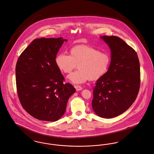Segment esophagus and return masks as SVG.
Returning <instances> with one entry per match:
<instances>
[{
	"label": "esophagus",
	"mask_w": 154,
	"mask_h": 154,
	"mask_svg": "<svg viewBox=\"0 0 154 154\" xmlns=\"http://www.w3.org/2000/svg\"><path fill=\"white\" fill-rule=\"evenodd\" d=\"M74 88L76 89L77 91H80L82 90V87L81 86H80V85H74Z\"/></svg>",
	"instance_id": "esophagus-1"
}]
</instances>
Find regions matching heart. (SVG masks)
<instances>
[{
	"label": "heart",
	"mask_w": 154,
	"mask_h": 154,
	"mask_svg": "<svg viewBox=\"0 0 154 154\" xmlns=\"http://www.w3.org/2000/svg\"><path fill=\"white\" fill-rule=\"evenodd\" d=\"M56 63L59 69L64 73H70L73 69H78L68 76L74 84H82L88 80H96L102 77L108 70L110 57L107 53L100 52L88 45H77L70 50V55L61 54L57 56Z\"/></svg>",
	"instance_id": "b5f03b06"
}]
</instances>
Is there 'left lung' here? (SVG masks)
Masks as SVG:
<instances>
[{"label":"left lung","mask_w":154,"mask_h":154,"mask_svg":"<svg viewBox=\"0 0 154 154\" xmlns=\"http://www.w3.org/2000/svg\"><path fill=\"white\" fill-rule=\"evenodd\" d=\"M111 51L108 72L95 83L92 107L103 118H115L135 101L140 87V67L136 51L116 36H100Z\"/></svg>","instance_id":"1"}]
</instances>
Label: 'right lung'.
Returning a JSON list of instances; mask_svg holds the SVG:
<instances>
[{"label": "right lung", "instance_id": "obj_1", "mask_svg": "<svg viewBox=\"0 0 154 154\" xmlns=\"http://www.w3.org/2000/svg\"><path fill=\"white\" fill-rule=\"evenodd\" d=\"M63 38L35 39L21 53L16 66V80L21 106L36 119L55 122L63 115L75 89L56 63Z\"/></svg>", "mask_w": 154, "mask_h": 154}]
</instances>
